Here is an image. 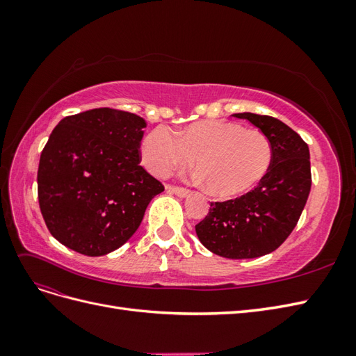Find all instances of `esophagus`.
Instances as JSON below:
<instances>
[{
	"mask_svg": "<svg viewBox=\"0 0 356 356\" xmlns=\"http://www.w3.org/2000/svg\"><path fill=\"white\" fill-rule=\"evenodd\" d=\"M166 190H168L169 193H174V195H177V196H179V197H186V196L188 195V193H190L187 188H184V187H177V186H168Z\"/></svg>",
	"mask_w": 356,
	"mask_h": 356,
	"instance_id": "esophagus-1",
	"label": "esophagus"
}]
</instances>
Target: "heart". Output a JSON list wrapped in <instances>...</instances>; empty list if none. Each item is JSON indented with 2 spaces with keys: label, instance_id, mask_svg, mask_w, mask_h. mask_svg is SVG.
Segmentation results:
<instances>
[{
  "label": "heart",
  "instance_id": "obj_1",
  "mask_svg": "<svg viewBox=\"0 0 356 356\" xmlns=\"http://www.w3.org/2000/svg\"><path fill=\"white\" fill-rule=\"evenodd\" d=\"M143 159L159 177L196 160L208 191L227 199L250 191L267 174L272 145L260 131L229 122L196 123L178 135L159 126L144 139Z\"/></svg>",
  "mask_w": 356,
  "mask_h": 356
}]
</instances>
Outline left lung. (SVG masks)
I'll use <instances>...</instances> for the list:
<instances>
[{
	"label": "left lung",
	"instance_id": "8db88e82",
	"mask_svg": "<svg viewBox=\"0 0 356 356\" xmlns=\"http://www.w3.org/2000/svg\"><path fill=\"white\" fill-rule=\"evenodd\" d=\"M233 115L266 135L272 145V163L246 195L211 202L208 215L196 224V233L211 252L242 260L270 254L286 241L305 209L312 174L309 147L289 126L264 114Z\"/></svg>",
	"mask_w": 356,
	"mask_h": 356
}]
</instances>
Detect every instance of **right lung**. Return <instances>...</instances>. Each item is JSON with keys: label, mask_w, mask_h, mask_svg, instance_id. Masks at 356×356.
Returning <instances> with one entry per match:
<instances>
[{"label": "right lung", "mask_w": 356, "mask_h": 356, "mask_svg": "<svg viewBox=\"0 0 356 356\" xmlns=\"http://www.w3.org/2000/svg\"><path fill=\"white\" fill-rule=\"evenodd\" d=\"M143 117L95 108L62 118L40 156V211L53 238L89 257L132 238L148 203L165 190L139 166Z\"/></svg>", "instance_id": "right-lung-1"}]
</instances>
